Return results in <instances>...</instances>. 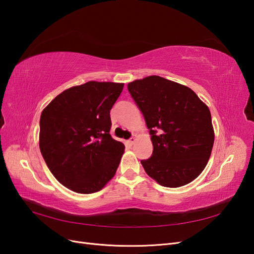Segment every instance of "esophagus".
<instances>
[{"label":"esophagus","instance_id":"esophagus-1","mask_svg":"<svg viewBox=\"0 0 254 254\" xmlns=\"http://www.w3.org/2000/svg\"><path fill=\"white\" fill-rule=\"evenodd\" d=\"M135 140H136V137H135V135L131 136V137H130V139L128 140V144H129V145H132V144H134Z\"/></svg>","mask_w":254,"mask_h":254}]
</instances>
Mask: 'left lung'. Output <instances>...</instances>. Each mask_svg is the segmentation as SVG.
<instances>
[{"mask_svg": "<svg viewBox=\"0 0 254 254\" xmlns=\"http://www.w3.org/2000/svg\"><path fill=\"white\" fill-rule=\"evenodd\" d=\"M128 91L149 129L152 155L141 163L166 188H179L200 175L211 156V112L195 92L160 76L128 83Z\"/></svg>", "mask_w": 254, "mask_h": 254, "instance_id": "left-lung-1", "label": "left lung"}]
</instances>
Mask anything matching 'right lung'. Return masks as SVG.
Masks as SVG:
<instances>
[{
	"mask_svg": "<svg viewBox=\"0 0 254 254\" xmlns=\"http://www.w3.org/2000/svg\"><path fill=\"white\" fill-rule=\"evenodd\" d=\"M124 83L88 81L57 95L40 118L39 146L54 177L76 193L101 190L125 146L110 134V110Z\"/></svg>",
	"mask_w": 254,
	"mask_h": 254,
	"instance_id": "right-lung-1",
	"label": "right lung"
}]
</instances>
